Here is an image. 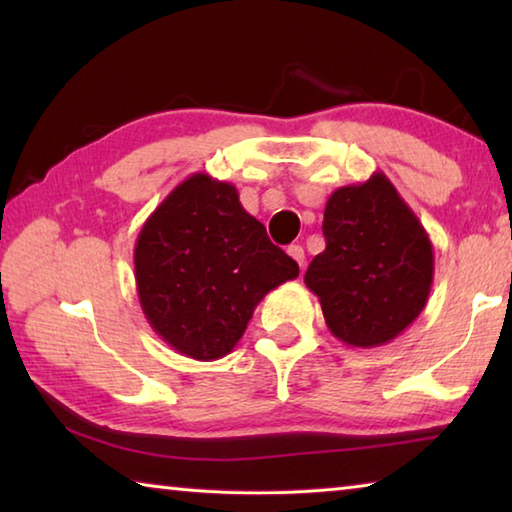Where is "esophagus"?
I'll use <instances>...</instances> for the list:
<instances>
[{
  "instance_id": "obj_1",
  "label": "esophagus",
  "mask_w": 512,
  "mask_h": 512,
  "mask_svg": "<svg viewBox=\"0 0 512 512\" xmlns=\"http://www.w3.org/2000/svg\"><path fill=\"white\" fill-rule=\"evenodd\" d=\"M287 253L291 255V259H296V264H298L300 268L305 266V250H302V246L293 244V246H289V248H287Z\"/></svg>"
}]
</instances>
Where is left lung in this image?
<instances>
[{
    "mask_svg": "<svg viewBox=\"0 0 512 512\" xmlns=\"http://www.w3.org/2000/svg\"><path fill=\"white\" fill-rule=\"evenodd\" d=\"M327 246L311 259L305 284L325 323L352 348L393 341L420 316L433 282L427 230L395 185L377 171L327 198Z\"/></svg>",
    "mask_w": 512,
    "mask_h": 512,
    "instance_id": "left-lung-1",
    "label": "left lung"
}]
</instances>
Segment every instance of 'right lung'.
Returning a JSON list of instances; mask_svg holds the SVG:
<instances>
[{
  "instance_id": "obj_1",
  "label": "right lung",
  "mask_w": 512,
  "mask_h": 512,
  "mask_svg": "<svg viewBox=\"0 0 512 512\" xmlns=\"http://www.w3.org/2000/svg\"><path fill=\"white\" fill-rule=\"evenodd\" d=\"M133 259L149 325L196 361L235 350L266 293L300 273L244 210L237 187L207 173H192L155 207Z\"/></svg>"
}]
</instances>
